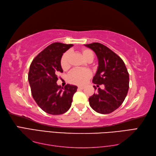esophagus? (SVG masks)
Masks as SVG:
<instances>
[{
	"label": "esophagus",
	"instance_id": "1",
	"mask_svg": "<svg viewBox=\"0 0 156 156\" xmlns=\"http://www.w3.org/2000/svg\"><path fill=\"white\" fill-rule=\"evenodd\" d=\"M78 88L79 89H81V90H83V89L84 88V87H82V86H79Z\"/></svg>",
	"mask_w": 156,
	"mask_h": 156
}]
</instances>
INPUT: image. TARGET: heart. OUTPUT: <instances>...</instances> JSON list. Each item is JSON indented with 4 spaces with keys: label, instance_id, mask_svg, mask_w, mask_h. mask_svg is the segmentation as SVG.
Wrapping results in <instances>:
<instances>
[{
    "label": "heart",
    "instance_id": "heart-1",
    "mask_svg": "<svg viewBox=\"0 0 156 156\" xmlns=\"http://www.w3.org/2000/svg\"><path fill=\"white\" fill-rule=\"evenodd\" d=\"M82 54L84 58L88 61H92L94 58V52L91 49L84 48L82 49ZM69 51H66L62 55L60 64L63 69H67L69 67ZM91 77V72L88 69H76L68 75V81L72 84L82 85L84 84Z\"/></svg>",
    "mask_w": 156,
    "mask_h": 156
}]
</instances>
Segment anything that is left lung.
<instances>
[{"label": "left lung", "instance_id": "8db88e82", "mask_svg": "<svg viewBox=\"0 0 156 156\" xmlns=\"http://www.w3.org/2000/svg\"><path fill=\"white\" fill-rule=\"evenodd\" d=\"M90 48L97 55L98 61L97 72L92 82L104 84L102 90L88 98L90 106L96 112L108 114L117 109L123 102L129 90V77L127 69L122 59L107 46L100 43L84 45ZM94 90L97 89L94 86Z\"/></svg>", "mask_w": 156, "mask_h": 156}]
</instances>
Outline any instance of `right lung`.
<instances>
[{"mask_svg": "<svg viewBox=\"0 0 156 156\" xmlns=\"http://www.w3.org/2000/svg\"><path fill=\"white\" fill-rule=\"evenodd\" d=\"M72 44L54 43L41 51L32 61L28 80L36 103L48 114H64L70 108L72 97L78 87L67 84L64 88L57 84L58 74L63 72L60 64L64 52Z\"/></svg>", "mask_w": 156, "mask_h": 156, "instance_id": "obj_1", "label": "right lung"}]
</instances>
